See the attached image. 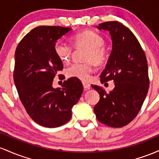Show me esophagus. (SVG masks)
I'll use <instances>...</instances> for the list:
<instances>
[{
    "instance_id": "34e87169",
    "label": "esophagus",
    "mask_w": 159,
    "mask_h": 159,
    "mask_svg": "<svg viewBox=\"0 0 159 159\" xmlns=\"http://www.w3.org/2000/svg\"><path fill=\"white\" fill-rule=\"evenodd\" d=\"M83 85L85 89H89L91 87L90 84H89V83H87V82H83Z\"/></svg>"
}]
</instances>
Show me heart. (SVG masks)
Wrapping results in <instances>:
<instances>
[{
  "instance_id": "1",
  "label": "heart",
  "mask_w": 159,
  "mask_h": 159,
  "mask_svg": "<svg viewBox=\"0 0 159 159\" xmlns=\"http://www.w3.org/2000/svg\"><path fill=\"white\" fill-rule=\"evenodd\" d=\"M75 47L88 48L85 54V63H74L67 67L65 74L69 78H76L83 81L89 80L94 72L93 62L100 65L106 59L107 50L104 47V39L101 34L92 30H85L76 34L72 37ZM54 52L61 61L67 63L73 53V47L70 44L61 40L55 43Z\"/></svg>"
}]
</instances>
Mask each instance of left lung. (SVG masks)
I'll return each instance as SVG.
<instances>
[{
	"label": "left lung",
	"instance_id": "8db88e82",
	"mask_svg": "<svg viewBox=\"0 0 159 159\" xmlns=\"http://www.w3.org/2000/svg\"><path fill=\"white\" fill-rule=\"evenodd\" d=\"M98 29L110 32L113 49L101 82L113 80L115 87L110 93L98 85H92L100 94L94 112L100 122L113 128L130 123L138 114L149 86L145 52L134 34L119 22L99 24Z\"/></svg>",
	"mask_w": 159,
	"mask_h": 159
}]
</instances>
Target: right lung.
<instances>
[{
	"label": "right lung",
	"mask_w": 159,
	"mask_h": 159,
	"mask_svg": "<svg viewBox=\"0 0 159 159\" xmlns=\"http://www.w3.org/2000/svg\"><path fill=\"white\" fill-rule=\"evenodd\" d=\"M70 31L61 26L37 27L16 49L13 80L19 97L29 116L43 127L68 122L83 93V84L76 78L64 82L63 88L52 87L55 76L64 67L54 52L55 43Z\"/></svg>",
	"instance_id": "1"
}]
</instances>
